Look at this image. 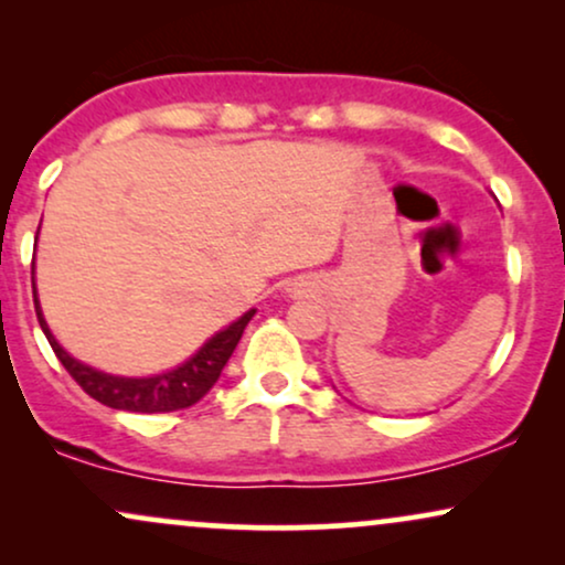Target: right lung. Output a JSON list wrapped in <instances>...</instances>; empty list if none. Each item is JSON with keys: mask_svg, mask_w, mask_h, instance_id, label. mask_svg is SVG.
Masks as SVG:
<instances>
[{"mask_svg": "<svg viewBox=\"0 0 565 565\" xmlns=\"http://www.w3.org/2000/svg\"><path fill=\"white\" fill-rule=\"evenodd\" d=\"M34 274V268H31ZM34 284V276H31ZM34 308L39 327H42L44 337L53 345L57 361L63 369L74 377L76 385L82 387L89 398L100 401L103 406L111 408H125V412H140V414H161V412H178V408L193 406L196 401L204 398L210 393V387L215 385L223 366L228 364L231 353L236 350L238 340H242L246 323L252 321L255 310L244 313L242 319L233 321L228 329L212 337L204 348L199 350L193 359H188L183 366L172 369L167 374H157V377H111V374L97 372L93 366H84L55 342V337L50 334L47 323L42 319V310H39V300L34 295Z\"/></svg>", "mask_w": 565, "mask_h": 565, "instance_id": "right-lung-1", "label": "right lung"}]
</instances>
